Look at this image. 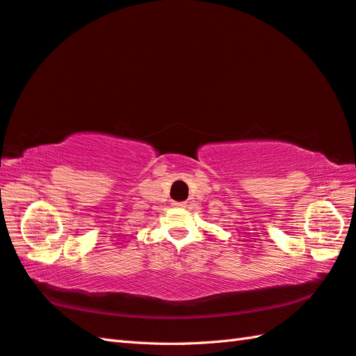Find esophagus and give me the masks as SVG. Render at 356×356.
Wrapping results in <instances>:
<instances>
[{
    "instance_id": "34e87169",
    "label": "esophagus",
    "mask_w": 356,
    "mask_h": 356,
    "mask_svg": "<svg viewBox=\"0 0 356 356\" xmlns=\"http://www.w3.org/2000/svg\"><path fill=\"white\" fill-rule=\"evenodd\" d=\"M172 206H175L176 209H185L186 203L185 202H175V203H172Z\"/></svg>"
}]
</instances>
